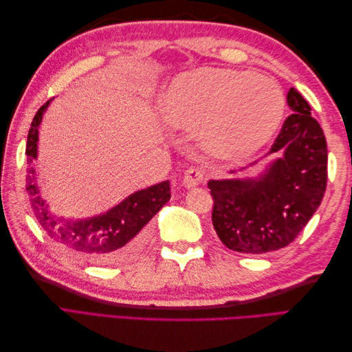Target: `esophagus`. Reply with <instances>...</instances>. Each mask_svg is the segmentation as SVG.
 <instances>
[{
  "mask_svg": "<svg viewBox=\"0 0 352 352\" xmlns=\"http://www.w3.org/2000/svg\"><path fill=\"white\" fill-rule=\"evenodd\" d=\"M206 168L202 167H194V168H189L185 172L184 176V185L186 188H194L197 185H199L202 180L206 177Z\"/></svg>",
  "mask_w": 352,
  "mask_h": 352,
  "instance_id": "obj_1",
  "label": "esophagus"
}]
</instances>
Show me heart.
I'll list each match as a JSON object with an SVG mask.
<instances>
[{
	"label": "heart",
	"instance_id": "obj_1",
	"mask_svg": "<svg viewBox=\"0 0 352 352\" xmlns=\"http://www.w3.org/2000/svg\"><path fill=\"white\" fill-rule=\"evenodd\" d=\"M166 120L184 131H199L212 154L251 155L270 140L283 113L279 85L263 74L199 69L179 76L164 92Z\"/></svg>",
	"mask_w": 352,
	"mask_h": 352
}]
</instances>
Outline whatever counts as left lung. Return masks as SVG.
Returning a JSON list of instances; mask_svg holds the SVG:
<instances>
[{
    "label": "left lung",
    "mask_w": 352,
    "mask_h": 352,
    "mask_svg": "<svg viewBox=\"0 0 352 352\" xmlns=\"http://www.w3.org/2000/svg\"><path fill=\"white\" fill-rule=\"evenodd\" d=\"M291 113L270 153L283 157L255 180H210L212 226L229 250L264 254L289 245L313 217L327 184V144L302 95H286Z\"/></svg>",
    "instance_id": "8db88e82"
}]
</instances>
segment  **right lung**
I'll return each instance as SVG.
<instances>
[{
    "mask_svg": "<svg viewBox=\"0 0 352 352\" xmlns=\"http://www.w3.org/2000/svg\"><path fill=\"white\" fill-rule=\"evenodd\" d=\"M48 102L36 111L28 133V185L30 206L41 228L56 242L57 247L73 258L98 265L119 264L131 260L140 252L150 238V220L170 199L168 180L148 189L138 190L102 216L82 221H69L51 216L44 201L36 197L34 182L35 170L32 163L38 153V126Z\"/></svg>",
    "mask_w": 352,
    "mask_h": 352,
    "instance_id": "add662e5",
    "label": "right lung"
}]
</instances>
